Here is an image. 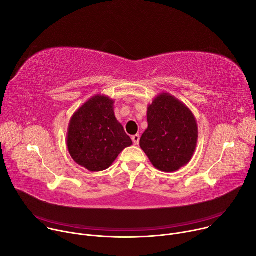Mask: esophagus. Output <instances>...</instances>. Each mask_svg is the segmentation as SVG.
<instances>
[{
  "label": "esophagus",
  "instance_id": "esophagus-1",
  "mask_svg": "<svg viewBox=\"0 0 256 256\" xmlns=\"http://www.w3.org/2000/svg\"><path fill=\"white\" fill-rule=\"evenodd\" d=\"M132 142H134V144H138V142H140V134H134V136H132Z\"/></svg>",
  "mask_w": 256,
  "mask_h": 256
}]
</instances>
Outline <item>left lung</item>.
<instances>
[{
	"mask_svg": "<svg viewBox=\"0 0 256 256\" xmlns=\"http://www.w3.org/2000/svg\"><path fill=\"white\" fill-rule=\"evenodd\" d=\"M147 120L140 147L153 166L163 172H175L188 164L198 138L190 109L173 95L162 92L149 104Z\"/></svg>",
	"mask_w": 256,
	"mask_h": 256,
	"instance_id": "1",
	"label": "left lung"
}]
</instances>
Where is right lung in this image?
Here are the masks:
<instances>
[{"label": "right lung", "mask_w": 256, "mask_h": 256, "mask_svg": "<svg viewBox=\"0 0 256 256\" xmlns=\"http://www.w3.org/2000/svg\"><path fill=\"white\" fill-rule=\"evenodd\" d=\"M132 144L114 114V100L97 94L70 118L68 150L77 164L91 172L110 167L118 155Z\"/></svg>", "instance_id": "obj_1"}]
</instances>
